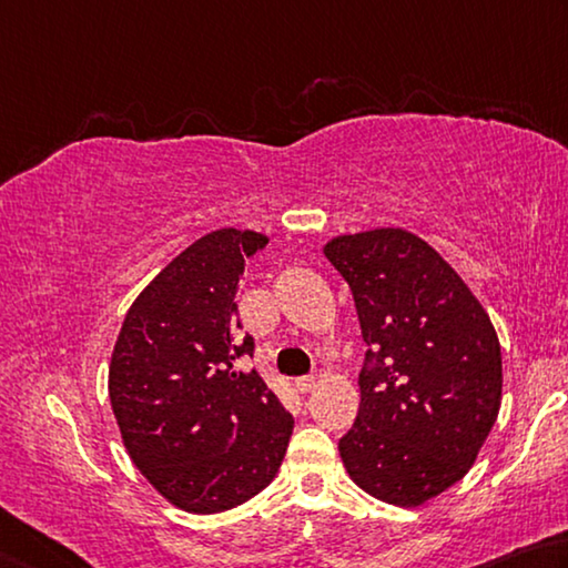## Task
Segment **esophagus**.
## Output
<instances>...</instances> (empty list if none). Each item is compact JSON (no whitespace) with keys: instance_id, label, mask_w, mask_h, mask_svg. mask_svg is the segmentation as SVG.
<instances>
[{"instance_id":"obj_1","label":"esophagus","mask_w":568,"mask_h":568,"mask_svg":"<svg viewBox=\"0 0 568 568\" xmlns=\"http://www.w3.org/2000/svg\"><path fill=\"white\" fill-rule=\"evenodd\" d=\"M294 386H296V392H300V394L312 392L314 386H316V376H314V374H310V376H300V379L294 382Z\"/></svg>"}]
</instances>
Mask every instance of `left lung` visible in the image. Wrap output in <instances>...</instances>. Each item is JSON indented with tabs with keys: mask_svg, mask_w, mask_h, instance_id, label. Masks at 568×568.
Here are the masks:
<instances>
[{
	"mask_svg": "<svg viewBox=\"0 0 568 568\" xmlns=\"http://www.w3.org/2000/svg\"><path fill=\"white\" fill-rule=\"evenodd\" d=\"M324 254L349 284L369 346L342 462L374 499L419 506L471 469L491 432L499 336L462 276L412 232L344 234Z\"/></svg>",
	"mask_w": 568,
	"mask_h": 568,
	"instance_id": "1",
	"label": "left lung"
}]
</instances>
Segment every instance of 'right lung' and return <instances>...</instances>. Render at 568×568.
I'll use <instances>...</instances> for the list:
<instances>
[{"label":"right lung","mask_w":568,"mask_h":568,"mask_svg":"<svg viewBox=\"0 0 568 568\" xmlns=\"http://www.w3.org/2000/svg\"><path fill=\"white\" fill-rule=\"evenodd\" d=\"M268 239L216 229L159 272L124 316L109 366V399L129 456L189 514L244 504L282 466L292 414L254 369L234 294L244 258Z\"/></svg>","instance_id":"right-lung-1"}]
</instances>
